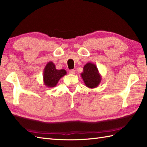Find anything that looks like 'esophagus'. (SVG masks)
Returning a JSON list of instances; mask_svg holds the SVG:
<instances>
[{
	"mask_svg": "<svg viewBox=\"0 0 147 147\" xmlns=\"http://www.w3.org/2000/svg\"><path fill=\"white\" fill-rule=\"evenodd\" d=\"M69 73L70 74H75V70H74V69H71V70H69Z\"/></svg>",
	"mask_w": 147,
	"mask_h": 147,
	"instance_id": "obj_1",
	"label": "esophagus"
}]
</instances>
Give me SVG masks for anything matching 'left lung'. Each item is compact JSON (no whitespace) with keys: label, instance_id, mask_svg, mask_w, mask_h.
I'll return each mask as SVG.
<instances>
[{"label":"left lung","instance_id":"1","mask_svg":"<svg viewBox=\"0 0 147 147\" xmlns=\"http://www.w3.org/2000/svg\"><path fill=\"white\" fill-rule=\"evenodd\" d=\"M81 76L86 87L95 88L98 86L101 81V76L96 64L92 63H86L83 67Z\"/></svg>","mask_w":147,"mask_h":147}]
</instances>
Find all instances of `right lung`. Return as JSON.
<instances>
[{
  "label": "right lung",
  "instance_id": "right-lung-1",
  "mask_svg": "<svg viewBox=\"0 0 147 147\" xmlns=\"http://www.w3.org/2000/svg\"><path fill=\"white\" fill-rule=\"evenodd\" d=\"M67 74L65 69H57L52 61L47 63L43 71V81L46 86L55 87L61 78Z\"/></svg>",
  "mask_w": 147,
  "mask_h": 147
}]
</instances>
